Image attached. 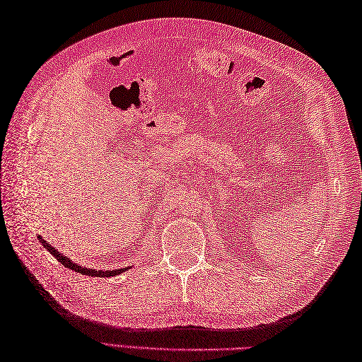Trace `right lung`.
Returning <instances> with one entry per match:
<instances>
[{"label":"right lung","instance_id":"add662e5","mask_svg":"<svg viewBox=\"0 0 362 362\" xmlns=\"http://www.w3.org/2000/svg\"><path fill=\"white\" fill-rule=\"evenodd\" d=\"M38 241L41 243V245L44 249H46L49 253H52V257H55L61 264H63L64 267L74 270L76 273H81V275H89V276H100V278H109V276H115V275H119V273L129 270L130 267H124V269H115V270H96V269H87V267H83L79 266L78 262H74L70 258L64 257L63 253L58 252L55 247H52V245L46 241L42 240V236H37Z\"/></svg>","mask_w":362,"mask_h":362}]
</instances>
